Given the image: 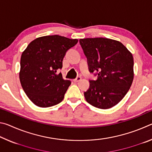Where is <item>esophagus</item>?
Returning <instances> with one entry per match:
<instances>
[{
  "label": "esophagus",
  "instance_id": "1",
  "mask_svg": "<svg viewBox=\"0 0 152 152\" xmlns=\"http://www.w3.org/2000/svg\"><path fill=\"white\" fill-rule=\"evenodd\" d=\"M80 80H81V77H80V76H78L76 78L74 79V82H78L79 81H80Z\"/></svg>",
  "mask_w": 152,
  "mask_h": 152
}]
</instances>
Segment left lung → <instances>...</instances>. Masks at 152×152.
<instances>
[{
    "label": "left lung",
    "mask_w": 152,
    "mask_h": 152,
    "mask_svg": "<svg viewBox=\"0 0 152 152\" xmlns=\"http://www.w3.org/2000/svg\"><path fill=\"white\" fill-rule=\"evenodd\" d=\"M80 43L87 58L89 71L96 80H90L86 101L101 109H110L123 99L133 80L132 53L118 41L103 37L85 38Z\"/></svg>",
    "instance_id": "1"
}]
</instances>
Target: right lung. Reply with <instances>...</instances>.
I'll return each mask as SVG.
<instances>
[{"mask_svg":"<svg viewBox=\"0 0 152 152\" xmlns=\"http://www.w3.org/2000/svg\"><path fill=\"white\" fill-rule=\"evenodd\" d=\"M78 39L55 35L38 37L22 53L19 79L25 94L33 104L50 107L60 103L71 82L64 80L62 68L66 51Z\"/></svg>","mask_w":152,"mask_h":152,"instance_id":"obj_1","label":"right lung"}]
</instances>
